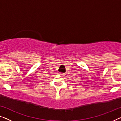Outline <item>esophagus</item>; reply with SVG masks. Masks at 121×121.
I'll list each match as a JSON object with an SVG mask.
<instances>
[{
  "label": "esophagus",
  "instance_id": "1",
  "mask_svg": "<svg viewBox=\"0 0 121 121\" xmlns=\"http://www.w3.org/2000/svg\"><path fill=\"white\" fill-rule=\"evenodd\" d=\"M60 75H61V76H62V77H64V76H65V74L64 73H60Z\"/></svg>",
  "mask_w": 121,
  "mask_h": 121
}]
</instances>
